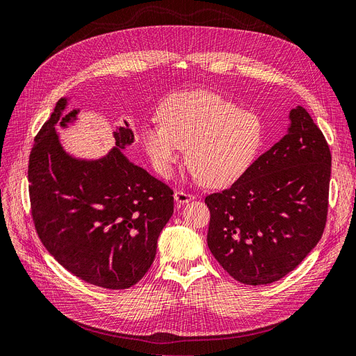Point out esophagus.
I'll list each match as a JSON object with an SVG mask.
<instances>
[{
	"instance_id": "34e87169",
	"label": "esophagus",
	"mask_w": 356,
	"mask_h": 356,
	"mask_svg": "<svg viewBox=\"0 0 356 356\" xmlns=\"http://www.w3.org/2000/svg\"><path fill=\"white\" fill-rule=\"evenodd\" d=\"M174 200L177 203H179V204H186V203L194 200V195L193 194H187V193H184V191H175L174 193Z\"/></svg>"
}]
</instances>
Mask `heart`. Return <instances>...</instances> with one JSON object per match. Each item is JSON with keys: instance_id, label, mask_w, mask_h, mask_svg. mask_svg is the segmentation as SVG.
<instances>
[{"instance_id": "b5f03b06", "label": "heart", "mask_w": 356, "mask_h": 356, "mask_svg": "<svg viewBox=\"0 0 356 356\" xmlns=\"http://www.w3.org/2000/svg\"><path fill=\"white\" fill-rule=\"evenodd\" d=\"M162 122H147L141 141L153 168L170 177L186 147L193 175L222 187L243 177L263 143L257 113L209 90L170 96L162 106Z\"/></svg>"}]
</instances>
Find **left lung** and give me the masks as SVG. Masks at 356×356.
Segmentation results:
<instances>
[{
  "instance_id": "8db88e82",
  "label": "left lung",
  "mask_w": 356,
  "mask_h": 356,
  "mask_svg": "<svg viewBox=\"0 0 356 356\" xmlns=\"http://www.w3.org/2000/svg\"><path fill=\"white\" fill-rule=\"evenodd\" d=\"M332 154L309 113L289 112L288 133L222 193L206 197L207 245L245 285H267L300 264L320 241L329 207Z\"/></svg>"
}]
</instances>
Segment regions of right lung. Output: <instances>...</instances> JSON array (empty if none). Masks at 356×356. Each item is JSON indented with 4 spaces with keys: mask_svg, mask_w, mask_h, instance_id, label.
<instances>
[{
    "mask_svg": "<svg viewBox=\"0 0 356 356\" xmlns=\"http://www.w3.org/2000/svg\"><path fill=\"white\" fill-rule=\"evenodd\" d=\"M55 105L35 137L29 194L35 227L52 257L70 273L106 289H127L150 268L158 238L174 213V191L127 158L134 134L112 131L113 146L97 159L64 149L55 127L71 129L80 109Z\"/></svg>",
    "mask_w": 356,
    "mask_h": 356,
    "instance_id": "right-lung-1",
    "label": "right lung"
}]
</instances>
